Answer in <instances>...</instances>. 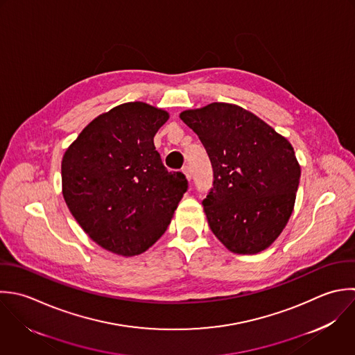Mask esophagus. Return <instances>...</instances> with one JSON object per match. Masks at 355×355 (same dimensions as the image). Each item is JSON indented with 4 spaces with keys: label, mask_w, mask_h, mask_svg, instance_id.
<instances>
[{
    "label": "esophagus",
    "mask_w": 355,
    "mask_h": 355,
    "mask_svg": "<svg viewBox=\"0 0 355 355\" xmlns=\"http://www.w3.org/2000/svg\"><path fill=\"white\" fill-rule=\"evenodd\" d=\"M182 173L185 174L187 180H188V181H191V178H192V173H191V168H189L188 166H184V167H182Z\"/></svg>",
    "instance_id": "34e87169"
}]
</instances>
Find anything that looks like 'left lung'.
<instances>
[{
	"mask_svg": "<svg viewBox=\"0 0 355 355\" xmlns=\"http://www.w3.org/2000/svg\"><path fill=\"white\" fill-rule=\"evenodd\" d=\"M180 117L213 166V188L203 200L213 234L236 254L270 248L292 216L302 174L291 142L234 103L213 102Z\"/></svg>",
	"mask_w": 355,
	"mask_h": 355,
	"instance_id": "obj_1",
	"label": "left lung"
}]
</instances>
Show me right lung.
<instances>
[{
    "label": "right lung",
    "instance_id": "add662e5",
    "mask_svg": "<svg viewBox=\"0 0 355 355\" xmlns=\"http://www.w3.org/2000/svg\"><path fill=\"white\" fill-rule=\"evenodd\" d=\"M168 117L145 102L121 103L85 125L63 155V199L84 232L112 253L148 250L188 189L153 144Z\"/></svg>",
    "mask_w": 355,
    "mask_h": 355
}]
</instances>
